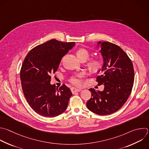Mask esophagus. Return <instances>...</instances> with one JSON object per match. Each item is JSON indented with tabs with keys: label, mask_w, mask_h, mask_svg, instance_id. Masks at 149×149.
<instances>
[{
	"label": "esophagus",
	"mask_w": 149,
	"mask_h": 149,
	"mask_svg": "<svg viewBox=\"0 0 149 149\" xmlns=\"http://www.w3.org/2000/svg\"><path fill=\"white\" fill-rule=\"evenodd\" d=\"M72 93H75V92H80L82 91V89L80 88H72L71 89Z\"/></svg>",
	"instance_id": "1"
}]
</instances>
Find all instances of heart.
Returning a JSON list of instances; mask_svg holds the SVG:
<instances>
[{
    "mask_svg": "<svg viewBox=\"0 0 149 149\" xmlns=\"http://www.w3.org/2000/svg\"><path fill=\"white\" fill-rule=\"evenodd\" d=\"M76 56L77 58L80 61L81 60H86L89 57V53L85 49L81 48L76 52ZM102 61L100 59H94L93 60L90 61L88 63V67L91 71L92 72H96L98 70H100L102 67ZM82 75L80 74L77 76H74L72 77L70 79L71 82L76 86L81 85L82 84V81L81 78Z\"/></svg>",
    "mask_w": 149,
    "mask_h": 149,
    "instance_id": "1",
    "label": "heart"
}]
</instances>
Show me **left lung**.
<instances>
[{"label": "left lung", "instance_id": "1", "mask_svg": "<svg viewBox=\"0 0 149 149\" xmlns=\"http://www.w3.org/2000/svg\"><path fill=\"white\" fill-rule=\"evenodd\" d=\"M104 64L96 77L98 85H104L102 91L91 88V97L86 102L88 109L100 115H107L118 111L126 102L134 82V69L132 61L118 45L99 41Z\"/></svg>", "mask_w": 149, "mask_h": 149}]
</instances>
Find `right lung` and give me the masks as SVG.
<instances>
[{
	"mask_svg": "<svg viewBox=\"0 0 149 149\" xmlns=\"http://www.w3.org/2000/svg\"><path fill=\"white\" fill-rule=\"evenodd\" d=\"M75 44L53 39L36 46L27 54L20 70L21 84L27 102L38 114L53 118L67 109L72 93L64 84L59 88L52 85L51 75Z\"/></svg>",
	"mask_w": 149,
	"mask_h": 149,
	"instance_id": "1",
	"label": "right lung"
}]
</instances>
